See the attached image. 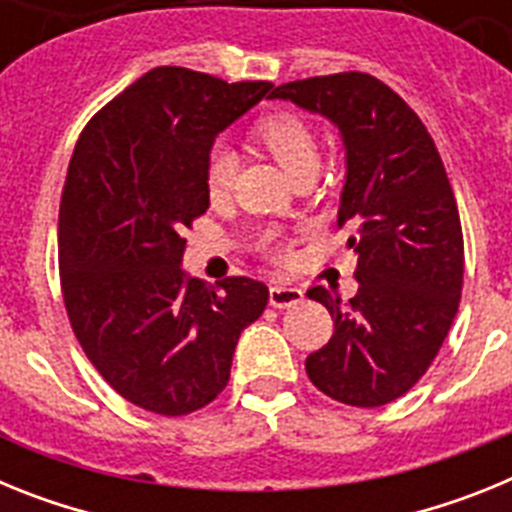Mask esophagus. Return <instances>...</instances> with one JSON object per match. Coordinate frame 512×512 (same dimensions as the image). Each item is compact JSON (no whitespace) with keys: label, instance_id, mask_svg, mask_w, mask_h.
<instances>
[{"label":"esophagus","instance_id":"34e87169","mask_svg":"<svg viewBox=\"0 0 512 512\" xmlns=\"http://www.w3.org/2000/svg\"><path fill=\"white\" fill-rule=\"evenodd\" d=\"M269 302L271 307L277 310H289V307H297L300 302H305V292L300 287H284V284H274L269 289Z\"/></svg>","mask_w":512,"mask_h":512}]
</instances>
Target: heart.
<instances>
[{
    "instance_id": "1",
    "label": "heart",
    "mask_w": 512,
    "mask_h": 512,
    "mask_svg": "<svg viewBox=\"0 0 512 512\" xmlns=\"http://www.w3.org/2000/svg\"><path fill=\"white\" fill-rule=\"evenodd\" d=\"M256 140L261 146L277 158V164L287 171L292 179L307 174V171H318L320 166V146L318 138L312 133V128L302 120L300 115H292V112H277V115H269L256 125L253 130ZM235 166H238V158L235 151L225 143H217L210 148L205 161V184L207 192L212 197H220L230 189L235 176ZM264 246L269 248L274 256H284V246L277 241V235H266Z\"/></svg>"
}]
</instances>
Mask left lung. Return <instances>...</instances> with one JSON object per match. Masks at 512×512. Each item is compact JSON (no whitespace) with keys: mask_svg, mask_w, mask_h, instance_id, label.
Masks as SVG:
<instances>
[{"mask_svg":"<svg viewBox=\"0 0 512 512\" xmlns=\"http://www.w3.org/2000/svg\"><path fill=\"white\" fill-rule=\"evenodd\" d=\"M269 97L333 122L346 151L338 225L351 228L359 292L348 305L307 292L336 325L307 377L333 400L379 408L423 377L459 310L464 238L449 176L420 117L374 76L289 81Z\"/></svg>","mask_w":512,"mask_h":512,"instance_id":"8db88e82","label":"left lung"}]
</instances>
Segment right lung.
Listing matches in <instances>:
<instances>
[{
    "label": "right lung",
    "mask_w": 512,
    "mask_h": 512,
    "mask_svg": "<svg viewBox=\"0 0 512 512\" xmlns=\"http://www.w3.org/2000/svg\"><path fill=\"white\" fill-rule=\"evenodd\" d=\"M271 92L158 66L79 135L58 212V266L71 328L117 395L187 415L225 390L235 343L269 287H217L182 269V230L210 207L205 161L230 122Z\"/></svg>",
    "instance_id": "add662e5"
}]
</instances>
